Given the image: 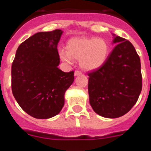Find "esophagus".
Wrapping results in <instances>:
<instances>
[{
  "mask_svg": "<svg viewBox=\"0 0 151 151\" xmlns=\"http://www.w3.org/2000/svg\"><path fill=\"white\" fill-rule=\"evenodd\" d=\"M80 74H82V72L80 71H74V76H78V75H80Z\"/></svg>",
  "mask_w": 151,
  "mask_h": 151,
  "instance_id": "34e87169",
  "label": "esophagus"
}]
</instances>
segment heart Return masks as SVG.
I'll return each instance as SVG.
<instances>
[{
	"label": "heart",
	"mask_w": 151,
	"mask_h": 151,
	"mask_svg": "<svg viewBox=\"0 0 151 151\" xmlns=\"http://www.w3.org/2000/svg\"><path fill=\"white\" fill-rule=\"evenodd\" d=\"M66 50H59L63 61L71 63L73 59L80 60L83 69L93 71L104 64L109 56V45L101 38H74L67 42Z\"/></svg>",
	"instance_id": "heart-1"
}]
</instances>
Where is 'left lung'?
Returning <instances> with one entry per match:
<instances>
[{
  "label": "left lung",
  "mask_w": 151,
  "mask_h": 151,
  "mask_svg": "<svg viewBox=\"0 0 151 151\" xmlns=\"http://www.w3.org/2000/svg\"><path fill=\"white\" fill-rule=\"evenodd\" d=\"M117 44L101 67L88 73L89 103L104 118H115L127 113L139 99L142 88L141 63L133 45L115 36Z\"/></svg>",
  "instance_id": "8db88e82"
}]
</instances>
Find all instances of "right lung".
I'll return each mask as SVG.
<instances>
[{
    "label": "right lung",
    "instance_id": "right-lung-1",
    "mask_svg": "<svg viewBox=\"0 0 151 151\" xmlns=\"http://www.w3.org/2000/svg\"><path fill=\"white\" fill-rule=\"evenodd\" d=\"M61 29L39 32L22 42L12 65V91L18 105L33 118L47 119L60 113L74 71L64 72L57 45Z\"/></svg>",
    "mask_w": 151,
    "mask_h": 151
}]
</instances>
